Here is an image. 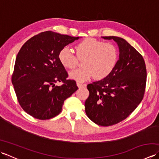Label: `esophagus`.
<instances>
[{
  "instance_id": "esophagus-1",
  "label": "esophagus",
  "mask_w": 159,
  "mask_h": 159,
  "mask_svg": "<svg viewBox=\"0 0 159 159\" xmlns=\"http://www.w3.org/2000/svg\"><path fill=\"white\" fill-rule=\"evenodd\" d=\"M76 85L78 87H85L86 85H84V84H82V83H80L79 82L76 83Z\"/></svg>"
}]
</instances>
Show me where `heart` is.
<instances>
[{"label": "heart", "mask_w": 159, "mask_h": 159, "mask_svg": "<svg viewBox=\"0 0 159 159\" xmlns=\"http://www.w3.org/2000/svg\"><path fill=\"white\" fill-rule=\"evenodd\" d=\"M78 59H83V68L71 71L69 76L78 82H84L94 76L102 79L109 75L116 67L118 52L116 47L111 43L93 38H86L75 46ZM58 59L62 66L72 69L77 65L78 59L68 47L60 50Z\"/></svg>", "instance_id": "obj_1"}]
</instances>
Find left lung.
<instances>
[{
	"label": "left lung",
	"instance_id": "left-lung-1",
	"mask_svg": "<svg viewBox=\"0 0 159 159\" xmlns=\"http://www.w3.org/2000/svg\"><path fill=\"white\" fill-rule=\"evenodd\" d=\"M102 38L117 43L119 59L109 75L87 85L89 96L85 110L94 123L109 126L126 119L141 102L147 73L143 57L126 40L116 36Z\"/></svg>",
	"mask_w": 159,
	"mask_h": 159
}]
</instances>
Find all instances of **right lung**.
Returning a JSON list of instances; mask_svg holds the SVG:
<instances>
[{
  "instance_id": "right-lung-1",
  "label": "right lung",
  "mask_w": 159,
  "mask_h": 159,
  "mask_svg": "<svg viewBox=\"0 0 159 159\" xmlns=\"http://www.w3.org/2000/svg\"><path fill=\"white\" fill-rule=\"evenodd\" d=\"M46 31L25 43L16 57L11 81L17 98L26 113L39 120H48L62 110L64 101L78 89L59 62L60 50L79 39ZM63 82L62 86L55 85Z\"/></svg>"
}]
</instances>
